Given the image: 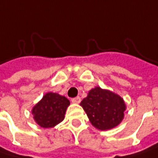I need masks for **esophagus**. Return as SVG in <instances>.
<instances>
[{
  "label": "esophagus",
  "instance_id": "obj_1",
  "mask_svg": "<svg viewBox=\"0 0 158 158\" xmlns=\"http://www.w3.org/2000/svg\"><path fill=\"white\" fill-rule=\"evenodd\" d=\"M80 102H81V98H80L79 96H77V97H75V98H73V99H72V102H73V103H75V104L80 103Z\"/></svg>",
  "mask_w": 158,
  "mask_h": 158
}]
</instances>
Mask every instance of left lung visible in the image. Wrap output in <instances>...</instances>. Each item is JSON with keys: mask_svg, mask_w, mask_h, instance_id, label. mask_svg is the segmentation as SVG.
I'll return each instance as SVG.
<instances>
[{"mask_svg": "<svg viewBox=\"0 0 158 158\" xmlns=\"http://www.w3.org/2000/svg\"><path fill=\"white\" fill-rule=\"evenodd\" d=\"M80 105L85 110L92 125L100 130L117 127L124 118L127 108L123 98L99 86L89 91Z\"/></svg>", "mask_w": 158, "mask_h": 158, "instance_id": "left-lung-1", "label": "left lung"}]
</instances>
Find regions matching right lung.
<instances>
[{"instance_id": "add662e5", "label": "right lung", "mask_w": 158, "mask_h": 158, "mask_svg": "<svg viewBox=\"0 0 158 158\" xmlns=\"http://www.w3.org/2000/svg\"><path fill=\"white\" fill-rule=\"evenodd\" d=\"M69 100L56 93H47L32 108L31 113L36 123L44 129L54 128L64 118Z\"/></svg>"}]
</instances>
